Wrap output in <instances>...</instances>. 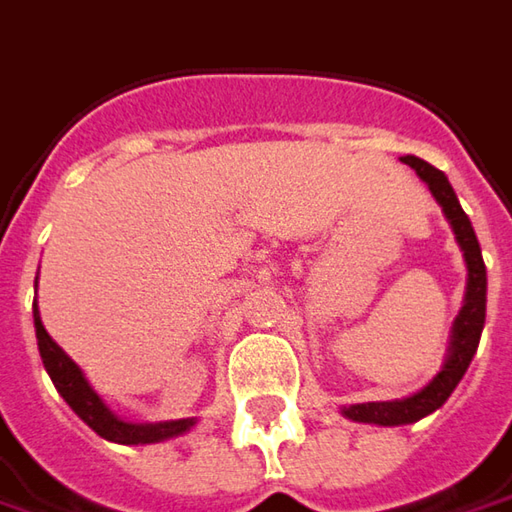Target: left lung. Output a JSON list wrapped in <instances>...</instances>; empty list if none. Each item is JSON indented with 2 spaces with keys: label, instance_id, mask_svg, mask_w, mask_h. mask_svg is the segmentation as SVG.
<instances>
[{
  "label": "left lung",
  "instance_id": "left-lung-1",
  "mask_svg": "<svg viewBox=\"0 0 512 512\" xmlns=\"http://www.w3.org/2000/svg\"><path fill=\"white\" fill-rule=\"evenodd\" d=\"M401 163L415 168V174L430 186L433 197L441 206V212L450 220L458 246H461L464 260H467V292H464V306H461L456 323H453L447 361H444L441 372L435 375L427 387L412 392L410 398H401V401H369V404L344 407L346 418L364 421V424H381V427H398V424L421 421L424 415L438 410L453 395V389L458 387V381L464 378V372H467L473 355H476L478 341H481V329H484V312H487V269H484L481 246H478L473 223H470V217L461 209L450 180L444 177V171H438L435 166L412 157V154L401 157Z\"/></svg>",
  "mask_w": 512,
  "mask_h": 512
}]
</instances>
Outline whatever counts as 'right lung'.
<instances>
[{"label": "right lung", "mask_w": 512, "mask_h": 512, "mask_svg": "<svg viewBox=\"0 0 512 512\" xmlns=\"http://www.w3.org/2000/svg\"><path fill=\"white\" fill-rule=\"evenodd\" d=\"M34 326H36V344H39V355L42 364L48 369L51 381H54L56 392L68 401V407L77 412L79 418L102 438L117 441V444H154V441H166L174 435L189 433L194 427V418H180V421H160V424H131L117 418L114 412L102 404V398L91 389L85 381L82 369L59 349L54 338L45 332L39 309L34 300Z\"/></svg>", "instance_id": "1"}]
</instances>
